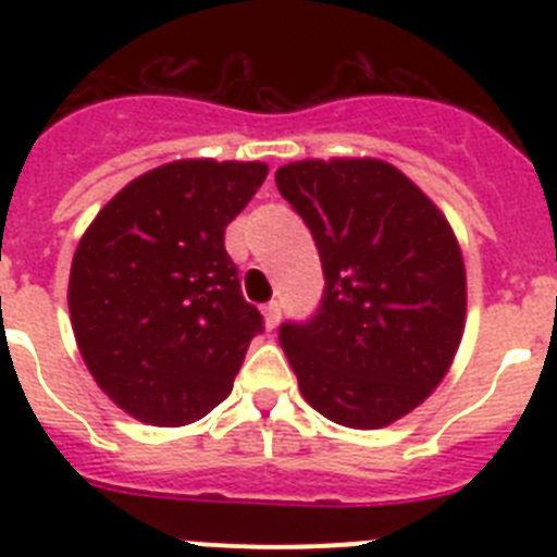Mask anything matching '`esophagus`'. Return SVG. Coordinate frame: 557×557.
<instances>
[{
	"instance_id": "1",
	"label": "esophagus",
	"mask_w": 557,
	"mask_h": 557,
	"mask_svg": "<svg viewBox=\"0 0 557 557\" xmlns=\"http://www.w3.org/2000/svg\"><path fill=\"white\" fill-rule=\"evenodd\" d=\"M278 321H282V304L278 301L264 304V323H268V329L278 326Z\"/></svg>"
}]
</instances>
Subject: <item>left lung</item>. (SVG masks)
<instances>
[{"label": "left lung", "instance_id": "1", "mask_svg": "<svg viewBox=\"0 0 557 557\" xmlns=\"http://www.w3.org/2000/svg\"><path fill=\"white\" fill-rule=\"evenodd\" d=\"M312 231L323 295L278 326L304 398L329 421L379 430L446 376L466 321V268L449 223L396 166L295 161L275 172Z\"/></svg>", "mask_w": 557, "mask_h": 557}]
</instances>
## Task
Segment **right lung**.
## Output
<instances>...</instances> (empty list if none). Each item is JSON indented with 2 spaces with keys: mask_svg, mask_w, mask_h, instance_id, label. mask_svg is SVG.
<instances>
[{
  "mask_svg": "<svg viewBox=\"0 0 557 557\" xmlns=\"http://www.w3.org/2000/svg\"><path fill=\"white\" fill-rule=\"evenodd\" d=\"M264 178L259 161H172L127 184L77 245V346L97 385L145 424L214 410L264 332L225 250V225Z\"/></svg>",
  "mask_w": 557,
  "mask_h": 557,
  "instance_id": "add662e5",
  "label": "right lung"
}]
</instances>
